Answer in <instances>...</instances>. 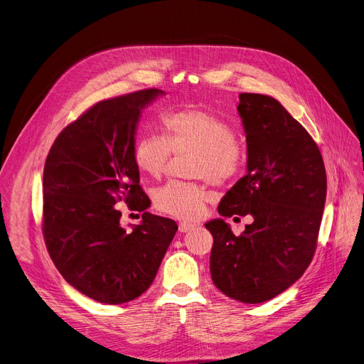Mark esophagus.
<instances>
[{
    "mask_svg": "<svg viewBox=\"0 0 364 364\" xmlns=\"http://www.w3.org/2000/svg\"><path fill=\"white\" fill-rule=\"evenodd\" d=\"M195 227H196V225H195L193 223H186V221L180 223V225H178V228H180V232H181V233H187V232H192Z\"/></svg>",
    "mask_w": 364,
    "mask_h": 364,
    "instance_id": "1",
    "label": "esophagus"
}]
</instances>
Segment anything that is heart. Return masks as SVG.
<instances>
[{
  "label": "heart",
  "mask_w": 364,
  "mask_h": 364,
  "mask_svg": "<svg viewBox=\"0 0 364 364\" xmlns=\"http://www.w3.org/2000/svg\"><path fill=\"white\" fill-rule=\"evenodd\" d=\"M161 137H140L132 149L139 171L159 178L168 168L171 153L188 151V172L192 177L215 184L233 180L243 165L245 147L233 127L217 113L200 107H183L165 112L161 121ZM214 192L195 181H169L155 193L159 211L181 220H198L203 215Z\"/></svg>",
  "instance_id": "heart-1"
}]
</instances>
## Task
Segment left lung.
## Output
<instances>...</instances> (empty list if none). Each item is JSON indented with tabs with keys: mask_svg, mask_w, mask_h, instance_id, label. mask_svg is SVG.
<instances>
[{
	"mask_svg": "<svg viewBox=\"0 0 364 364\" xmlns=\"http://www.w3.org/2000/svg\"><path fill=\"white\" fill-rule=\"evenodd\" d=\"M239 99L247 174L221 199L218 214L251 215L254 221L240 236L221 218L205 227L214 237V284L236 301L259 304L288 289L314 257L326 169L307 129L276 99L252 92Z\"/></svg>",
	"mask_w": 364,
	"mask_h": 364,
	"instance_id": "left-lung-1",
	"label": "left lung"
}]
</instances>
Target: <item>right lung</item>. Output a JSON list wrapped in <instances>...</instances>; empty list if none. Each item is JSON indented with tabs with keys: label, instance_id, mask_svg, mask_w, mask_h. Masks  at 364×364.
I'll use <instances>...</instances> for the list:
<instances>
[{
	"label": "right lung",
	"instance_id": "right-lung-1",
	"mask_svg": "<svg viewBox=\"0 0 364 364\" xmlns=\"http://www.w3.org/2000/svg\"><path fill=\"white\" fill-rule=\"evenodd\" d=\"M162 90L102 100L54 140L44 165L43 235L57 270L75 289L118 305L144 294L155 279L177 223L146 213L149 196L132 159L141 109ZM143 212L128 232L118 203Z\"/></svg>",
	"mask_w": 364,
	"mask_h": 364
}]
</instances>
